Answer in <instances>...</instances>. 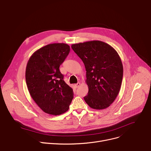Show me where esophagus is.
Wrapping results in <instances>:
<instances>
[{
    "label": "esophagus",
    "mask_w": 151,
    "mask_h": 151,
    "mask_svg": "<svg viewBox=\"0 0 151 151\" xmlns=\"http://www.w3.org/2000/svg\"><path fill=\"white\" fill-rule=\"evenodd\" d=\"M80 86H81V83H78L77 84H76L74 85V86H75L76 88H78Z\"/></svg>",
    "instance_id": "obj_1"
}]
</instances>
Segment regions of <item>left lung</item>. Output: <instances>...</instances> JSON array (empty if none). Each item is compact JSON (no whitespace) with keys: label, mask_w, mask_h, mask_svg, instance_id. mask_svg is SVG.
Wrapping results in <instances>:
<instances>
[{"label":"left lung","mask_w":151,"mask_h":151,"mask_svg":"<svg viewBox=\"0 0 151 151\" xmlns=\"http://www.w3.org/2000/svg\"><path fill=\"white\" fill-rule=\"evenodd\" d=\"M72 48L86 67L88 92L84 101L94 109L108 108L117 98L123 78V65L118 53L99 40L73 44Z\"/></svg>","instance_id":"8db88e82"}]
</instances>
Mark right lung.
Returning <instances> with one entry per match:
<instances>
[{"label": "right lung", "instance_id": "obj_1", "mask_svg": "<svg viewBox=\"0 0 151 151\" xmlns=\"http://www.w3.org/2000/svg\"><path fill=\"white\" fill-rule=\"evenodd\" d=\"M65 43H52L36 50L27 63L25 78L31 96L42 110L57 116L65 113L73 98V89L59 67L70 52Z\"/></svg>", "mask_w": 151, "mask_h": 151}]
</instances>
